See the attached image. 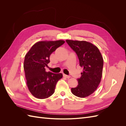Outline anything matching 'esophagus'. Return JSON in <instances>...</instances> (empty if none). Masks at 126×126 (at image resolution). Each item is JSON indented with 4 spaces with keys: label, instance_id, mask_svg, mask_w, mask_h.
Returning a JSON list of instances; mask_svg holds the SVG:
<instances>
[{
    "label": "esophagus",
    "instance_id": "34e87169",
    "mask_svg": "<svg viewBox=\"0 0 126 126\" xmlns=\"http://www.w3.org/2000/svg\"><path fill=\"white\" fill-rule=\"evenodd\" d=\"M63 76L64 77H66L67 78H70V76H68V75H66L65 74H63Z\"/></svg>",
    "mask_w": 126,
    "mask_h": 126
}]
</instances>
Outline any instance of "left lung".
Here are the masks:
<instances>
[{
  "instance_id": "8db88e82",
  "label": "left lung",
  "mask_w": 126,
  "mask_h": 126,
  "mask_svg": "<svg viewBox=\"0 0 126 126\" xmlns=\"http://www.w3.org/2000/svg\"><path fill=\"white\" fill-rule=\"evenodd\" d=\"M70 48L77 54L79 64L83 68L81 76L77 79L78 85L72 88L76 96L85 98L92 94L101 81L104 60L98 48L89 42L66 40Z\"/></svg>"
}]
</instances>
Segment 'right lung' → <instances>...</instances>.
<instances>
[{
  "instance_id": "add662e5",
  "label": "right lung",
  "mask_w": 126,
  "mask_h": 126,
  "mask_svg": "<svg viewBox=\"0 0 126 126\" xmlns=\"http://www.w3.org/2000/svg\"><path fill=\"white\" fill-rule=\"evenodd\" d=\"M64 43L63 40L37 42L25 56L24 69L28 89L34 97L45 99L54 93L57 82L63 74L46 72L50 56Z\"/></svg>"
}]
</instances>
